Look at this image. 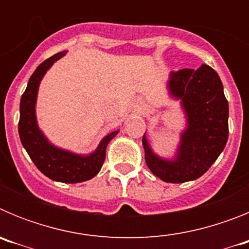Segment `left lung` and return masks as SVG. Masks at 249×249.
Listing matches in <instances>:
<instances>
[{"label": "left lung", "instance_id": "1", "mask_svg": "<svg viewBox=\"0 0 249 249\" xmlns=\"http://www.w3.org/2000/svg\"><path fill=\"white\" fill-rule=\"evenodd\" d=\"M171 96L181 100L187 128L175 160L158 157L142 138L144 160L151 172L168 183H183L201 177L221 155L228 140V101L223 85L212 67L183 68L171 72Z\"/></svg>", "mask_w": 249, "mask_h": 249}]
</instances>
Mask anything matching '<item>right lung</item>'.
<instances>
[{
    "label": "right lung",
    "mask_w": 249,
    "mask_h": 249,
    "mask_svg": "<svg viewBox=\"0 0 249 249\" xmlns=\"http://www.w3.org/2000/svg\"><path fill=\"white\" fill-rule=\"evenodd\" d=\"M65 54L66 52H58L43 61L30 77L27 89L22 94L19 103L18 133L22 144L32 162L46 177L63 183H78L89 181L100 172L105 162L107 144L117 135L118 131L111 132L106 136L91 155L81 156L51 144L38 128L35 107L39 82L48 68Z\"/></svg>",
    "instance_id": "right-lung-1"
}]
</instances>
